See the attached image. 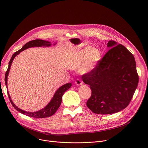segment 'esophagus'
I'll return each instance as SVG.
<instances>
[{
  "label": "esophagus",
  "instance_id": "obj_1",
  "mask_svg": "<svg viewBox=\"0 0 148 148\" xmlns=\"http://www.w3.org/2000/svg\"><path fill=\"white\" fill-rule=\"evenodd\" d=\"M75 83L77 84V85H82L83 84V82L81 80L77 79L75 82Z\"/></svg>",
  "mask_w": 148,
  "mask_h": 148
}]
</instances>
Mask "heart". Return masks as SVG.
Returning a JSON list of instances; mask_svg holds the SVG:
<instances>
[{
	"label": "heart",
	"mask_w": 148,
	"mask_h": 148,
	"mask_svg": "<svg viewBox=\"0 0 148 148\" xmlns=\"http://www.w3.org/2000/svg\"><path fill=\"white\" fill-rule=\"evenodd\" d=\"M101 56V54L98 49L86 47L70 57L67 66L71 69H79L82 73H88L95 68Z\"/></svg>",
	"instance_id": "obj_1"
}]
</instances>
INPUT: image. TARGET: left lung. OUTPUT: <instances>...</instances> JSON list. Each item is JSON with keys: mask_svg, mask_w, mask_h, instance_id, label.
Returning a JSON list of instances; mask_svg holds the SVG:
<instances>
[{"mask_svg": "<svg viewBox=\"0 0 148 148\" xmlns=\"http://www.w3.org/2000/svg\"><path fill=\"white\" fill-rule=\"evenodd\" d=\"M110 48L92 71L82 75L83 82L92 91L86 103L94 113L119 112L126 108L138 83L134 56L122 44L110 40Z\"/></svg>", "mask_w": 148, "mask_h": 148, "instance_id": "8db88e82", "label": "left lung"}]
</instances>
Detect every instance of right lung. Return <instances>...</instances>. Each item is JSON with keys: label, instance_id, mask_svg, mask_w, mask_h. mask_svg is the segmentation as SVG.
Masks as SVG:
<instances>
[{"label": "right lung", "instance_id": "right-lung-1", "mask_svg": "<svg viewBox=\"0 0 148 148\" xmlns=\"http://www.w3.org/2000/svg\"><path fill=\"white\" fill-rule=\"evenodd\" d=\"M50 45H51V43L49 41H46L42 40H35L30 41L27 42L26 44H25V45L23 46L20 50H19L18 51L14 53L12 58H11V59L10 60L8 68L7 71L5 73V82L6 86H7L8 75V74L10 72V67H11L12 62L15 56L18 55V54L21 51L25 50L28 48L34 47H42V46L49 47ZM71 86H72L71 83H66L65 84H64L63 86H62L61 87H60L56 90L53 97L51 99L50 102L47 104V106H45L44 108H42V109L39 110V111H37V112H26L25 110L20 109V108L17 107L12 101V100L11 99L10 95L8 92V95L9 99L10 100V102H11V104L12 105V106L14 107L15 110H17L20 113H21L23 114H25L27 116H29V117L35 118H44L50 117V116L53 115L54 113H56V112L57 111V110L60 107V104L62 103V96H63L65 92L71 88ZM7 89H8V88H7Z\"/></svg>", "mask_w": 148, "mask_h": 148}]
</instances>
